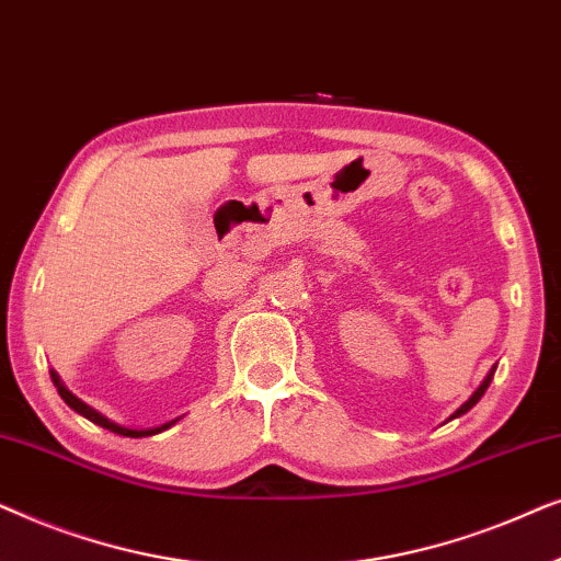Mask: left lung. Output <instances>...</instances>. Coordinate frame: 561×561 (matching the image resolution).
<instances>
[{
	"label": "left lung",
	"instance_id": "obj_1",
	"mask_svg": "<svg viewBox=\"0 0 561 561\" xmlns=\"http://www.w3.org/2000/svg\"><path fill=\"white\" fill-rule=\"evenodd\" d=\"M495 367H497V365H493V367H490V373L485 375V380H482V382H480V388H478V390H474V393H472L470 398H467V401H465L462 405H459V409H457L455 413H451V416H449V421H451V419H459V416H462V413H467V411H470V409H472V405H474V403H478L482 396H485V390H488V386H490V380H493V375H495Z\"/></svg>",
	"mask_w": 561,
	"mask_h": 561
}]
</instances>
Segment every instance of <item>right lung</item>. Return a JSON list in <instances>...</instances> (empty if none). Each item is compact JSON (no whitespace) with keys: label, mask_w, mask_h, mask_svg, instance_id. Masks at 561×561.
Segmentation results:
<instances>
[{"label":"right lung","mask_w":561,"mask_h":561,"mask_svg":"<svg viewBox=\"0 0 561 561\" xmlns=\"http://www.w3.org/2000/svg\"><path fill=\"white\" fill-rule=\"evenodd\" d=\"M50 378H53V386L58 388V393H60V398H64V401L71 405V409L76 411V413H81L83 419H89L91 424H96V426H104V428H110V432H114V434H122V436H133V439H140V436H152V434H160V432H165V428H171L175 421H181V416L179 419H173V421H168V424H160V426H150V428H129V426H122V424H117V421H112V419H106L104 413H99L96 409H91L89 403H83L79 396H73L71 390H68L66 386H64V380H60V375L56 373V370H50Z\"/></svg>","instance_id":"add662e5"}]
</instances>
